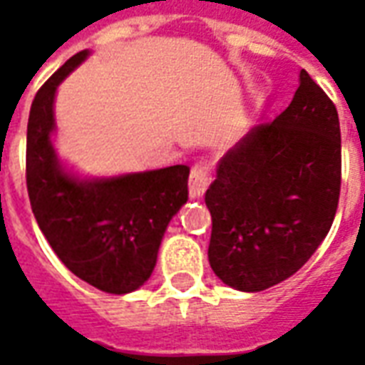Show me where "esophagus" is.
<instances>
[{"label": "esophagus", "instance_id": "obj_1", "mask_svg": "<svg viewBox=\"0 0 365 365\" xmlns=\"http://www.w3.org/2000/svg\"><path fill=\"white\" fill-rule=\"evenodd\" d=\"M210 185V173L206 167H202V165H196L192 171H190V179H188V194H190V198L196 200V198H202L204 192H206V188Z\"/></svg>", "mask_w": 365, "mask_h": 365}]
</instances>
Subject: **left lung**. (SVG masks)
Wrapping results in <instances>:
<instances>
[{
    "label": "left lung",
    "mask_w": 365,
    "mask_h": 365,
    "mask_svg": "<svg viewBox=\"0 0 365 365\" xmlns=\"http://www.w3.org/2000/svg\"><path fill=\"white\" fill-rule=\"evenodd\" d=\"M339 194V113L302 70L288 108L217 161L206 190L214 274L251 294L289 278L327 237Z\"/></svg>",
    "instance_id": "8db88e82"
}]
</instances>
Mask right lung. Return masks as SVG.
<instances>
[{"label": "right lung", "mask_w": 365, "mask_h": 365, "mask_svg": "<svg viewBox=\"0 0 365 365\" xmlns=\"http://www.w3.org/2000/svg\"><path fill=\"white\" fill-rule=\"evenodd\" d=\"M89 50L71 56L42 85L26 126V188L33 214L77 278L106 294H130L150 280L175 215L188 200L186 165L85 177L54 148L58 87Z\"/></svg>", "instance_id": "1"}]
</instances>
